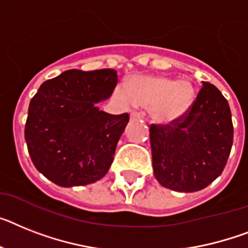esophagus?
I'll return each instance as SVG.
<instances>
[{
  "label": "esophagus",
  "mask_w": 248,
  "mask_h": 248,
  "mask_svg": "<svg viewBox=\"0 0 248 248\" xmlns=\"http://www.w3.org/2000/svg\"><path fill=\"white\" fill-rule=\"evenodd\" d=\"M143 117V114L140 113V112H132L131 113V118L132 120H139V118H142Z\"/></svg>",
  "instance_id": "34e87169"
}]
</instances>
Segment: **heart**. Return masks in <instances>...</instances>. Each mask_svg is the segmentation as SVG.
<instances>
[{"label": "heart", "mask_w": 248, "mask_h": 248, "mask_svg": "<svg viewBox=\"0 0 248 248\" xmlns=\"http://www.w3.org/2000/svg\"><path fill=\"white\" fill-rule=\"evenodd\" d=\"M116 95L124 105L151 108L156 120L170 122L188 111L194 91L188 82L166 77H137L128 83L127 92L118 88Z\"/></svg>", "instance_id": "heart-1"}]
</instances>
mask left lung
<instances>
[{"label":"left lung","mask_w":248,"mask_h":248,"mask_svg":"<svg viewBox=\"0 0 248 248\" xmlns=\"http://www.w3.org/2000/svg\"><path fill=\"white\" fill-rule=\"evenodd\" d=\"M154 175L175 191H198L222 174L233 143L228 102L203 83L189 109L168 124H150Z\"/></svg>","instance_id":"obj_1"}]
</instances>
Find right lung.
I'll use <instances>...</instances> for the list:
<instances>
[{
	"instance_id": "right-lung-1",
	"label": "right lung",
	"mask_w": 248,
	"mask_h": 248,
	"mask_svg": "<svg viewBox=\"0 0 248 248\" xmlns=\"http://www.w3.org/2000/svg\"><path fill=\"white\" fill-rule=\"evenodd\" d=\"M114 69H70L40 85L29 106L25 140L31 161L60 186L94 183L107 174L130 114L97 103L117 84Z\"/></svg>"
}]
</instances>
